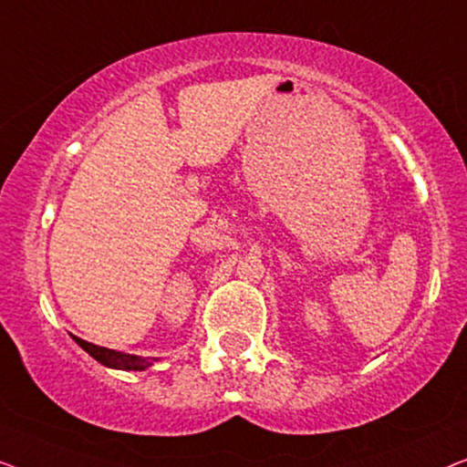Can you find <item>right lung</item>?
I'll return each instance as SVG.
<instances>
[{"label": "right lung", "mask_w": 467, "mask_h": 467, "mask_svg": "<svg viewBox=\"0 0 467 467\" xmlns=\"http://www.w3.org/2000/svg\"><path fill=\"white\" fill-rule=\"evenodd\" d=\"M74 340L82 347L84 351L88 353L90 358H95L97 362L108 366V368H116V370H146V368H150L156 362V358L130 356V353L114 351V349H108V347L87 343V340H82L78 337H74Z\"/></svg>", "instance_id": "right-lung-1"}]
</instances>
